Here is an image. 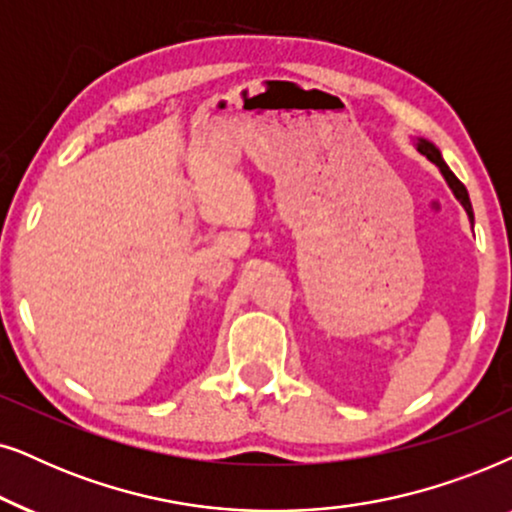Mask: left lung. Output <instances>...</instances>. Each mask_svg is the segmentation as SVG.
Masks as SVG:
<instances>
[{
	"label": "left lung",
	"instance_id": "obj_1",
	"mask_svg": "<svg viewBox=\"0 0 512 512\" xmlns=\"http://www.w3.org/2000/svg\"><path fill=\"white\" fill-rule=\"evenodd\" d=\"M417 149H419L421 154L426 156L428 161H433L435 166L440 168V173L445 175V180H447L449 189H452L456 199L461 201V206L466 208V213H468V217H470V222H473V206H470V199H468V192H466V187H463L459 177H456V175L452 173V170H449V166H447V163H445V159H442V156H440L438 149H435V147H433L431 142H428V140H419V142H417Z\"/></svg>",
	"mask_w": 512,
	"mask_h": 512
}]
</instances>
